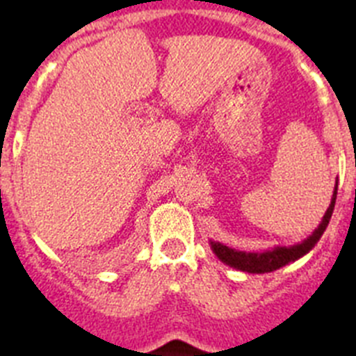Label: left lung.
<instances>
[{"mask_svg":"<svg viewBox=\"0 0 356 356\" xmlns=\"http://www.w3.org/2000/svg\"><path fill=\"white\" fill-rule=\"evenodd\" d=\"M337 185L335 181V188H333V196L330 201L328 210L325 212L323 219H321L319 226L312 232V235H308L305 241L298 242L294 246H275L273 250L257 251V253H250V251H238L234 248H228L221 242L210 241V248L216 253V257L221 260L226 266L238 269V271L251 273V275H264V273H273L280 267L287 266V264L300 260L301 257L312 251V248L319 242L321 235L325 234L326 226H328L330 219H332L333 209H335V200H337Z\"/></svg>","mask_w":356,"mask_h":356,"instance_id":"1","label":"left lung"}]
</instances>
